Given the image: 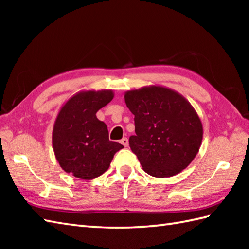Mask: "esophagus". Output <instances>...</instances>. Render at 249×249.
<instances>
[{"instance_id":"esophagus-1","label":"esophagus","mask_w":249,"mask_h":249,"mask_svg":"<svg viewBox=\"0 0 249 249\" xmlns=\"http://www.w3.org/2000/svg\"><path fill=\"white\" fill-rule=\"evenodd\" d=\"M120 143H122L124 146H127V145H128V139H127V138L121 139V140H120Z\"/></svg>"}]
</instances>
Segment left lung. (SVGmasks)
<instances>
[{
	"label": "left lung",
	"mask_w": 249,
	"mask_h": 249,
	"mask_svg": "<svg viewBox=\"0 0 249 249\" xmlns=\"http://www.w3.org/2000/svg\"><path fill=\"white\" fill-rule=\"evenodd\" d=\"M124 99L135 115L129 146L142 169L155 178L183 171L198 154L203 137L193 106L174 89L154 84L125 92Z\"/></svg>",
	"instance_id": "left-lung-1"
}]
</instances>
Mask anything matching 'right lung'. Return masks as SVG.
<instances>
[{
  "instance_id": "add662e5",
  "label": "right lung",
  "mask_w": 249,
  "mask_h": 249,
  "mask_svg": "<svg viewBox=\"0 0 249 249\" xmlns=\"http://www.w3.org/2000/svg\"><path fill=\"white\" fill-rule=\"evenodd\" d=\"M113 97L112 89L80 91L61 107L52 130V146L65 172L82 179L97 178L124 147L109 140L107 125L96 116Z\"/></svg>"
}]
</instances>
